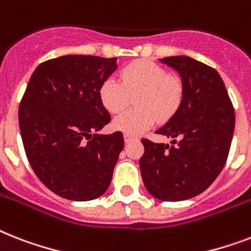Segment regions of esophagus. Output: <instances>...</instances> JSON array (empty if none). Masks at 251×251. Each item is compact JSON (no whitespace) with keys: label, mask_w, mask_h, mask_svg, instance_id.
Masks as SVG:
<instances>
[{"label":"esophagus","mask_w":251,"mask_h":251,"mask_svg":"<svg viewBox=\"0 0 251 251\" xmlns=\"http://www.w3.org/2000/svg\"><path fill=\"white\" fill-rule=\"evenodd\" d=\"M124 138H125L126 143H130V142H132V140L136 139V136L130 135V134H125V135H124Z\"/></svg>","instance_id":"obj_1"}]
</instances>
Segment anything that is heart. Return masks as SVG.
<instances>
[{
  "label": "heart",
  "instance_id": "1",
  "mask_svg": "<svg viewBox=\"0 0 251 251\" xmlns=\"http://www.w3.org/2000/svg\"><path fill=\"white\" fill-rule=\"evenodd\" d=\"M121 79L108 77L99 87L101 104L111 113L127 107L130 97L135 108L119 115L112 126L136 135L153 126L156 120L168 121L178 112L183 99V85L178 77L148 60H136L121 71Z\"/></svg>",
  "mask_w": 251,
  "mask_h": 251
}]
</instances>
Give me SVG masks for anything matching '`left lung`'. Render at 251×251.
<instances>
[{
  "label": "left lung",
  "mask_w": 251,
  "mask_h": 251,
  "mask_svg": "<svg viewBox=\"0 0 251 251\" xmlns=\"http://www.w3.org/2000/svg\"><path fill=\"white\" fill-rule=\"evenodd\" d=\"M182 77L183 99L178 112L157 134L173 146L142 139L139 161L147 191L161 201L197 196L225 168L235 130V109L219 73L195 59L179 55L160 59Z\"/></svg>",
  "instance_id": "1"
}]
</instances>
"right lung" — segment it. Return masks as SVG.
I'll list each match as a JSON object with an SVG mask.
<instances>
[{
	"instance_id": "1",
	"label": "right lung",
	"mask_w": 251,
	"mask_h": 251,
	"mask_svg": "<svg viewBox=\"0 0 251 251\" xmlns=\"http://www.w3.org/2000/svg\"><path fill=\"white\" fill-rule=\"evenodd\" d=\"M116 69L117 58L64 55L41 63L26 85L19 107L26 158L63 199L90 201L111 184L124 135L98 134L111 121L99 87Z\"/></svg>"
}]
</instances>
